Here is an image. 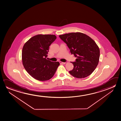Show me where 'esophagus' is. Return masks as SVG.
<instances>
[{"instance_id":"obj_1","label":"esophagus","mask_w":121,"mask_h":121,"mask_svg":"<svg viewBox=\"0 0 121 121\" xmlns=\"http://www.w3.org/2000/svg\"><path fill=\"white\" fill-rule=\"evenodd\" d=\"M60 64H65V62H61V61H60Z\"/></svg>"}]
</instances>
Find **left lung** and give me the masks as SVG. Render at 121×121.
Returning <instances> with one entry per match:
<instances>
[{
	"mask_svg": "<svg viewBox=\"0 0 121 121\" xmlns=\"http://www.w3.org/2000/svg\"><path fill=\"white\" fill-rule=\"evenodd\" d=\"M59 37L77 58L75 62H71L73 68L69 73L77 78L90 75L97 66L100 58V50L95 42L82 33H70Z\"/></svg>",
	"mask_w": 121,
	"mask_h": 121,
	"instance_id": "left-lung-1",
	"label": "left lung"
}]
</instances>
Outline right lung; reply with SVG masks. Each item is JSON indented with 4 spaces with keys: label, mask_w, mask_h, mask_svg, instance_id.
Wrapping results in <instances>:
<instances>
[{
    "label": "right lung",
    "mask_w": 121,
    "mask_h": 121,
    "mask_svg": "<svg viewBox=\"0 0 121 121\" xmlns=\"http://www.w3.org/2000/svg\"><path fill=\"white\" fill-rule=\"evenodd\" d=\"M55 35H38L26 42L22 52V60L25 70L35 79L48 80L56 73L59 62L51 61L46 58L50 44L55 40Z\"/></svg>",
    "instance_id": "add662e5"
}]
</instances>
